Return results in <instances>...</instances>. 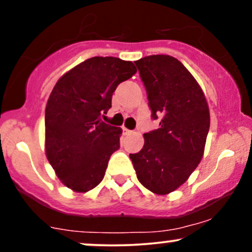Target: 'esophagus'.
<instances>
[{"mask_svg":"<svg viewBox=\"0 0 252 252\" xmlns=\"http://www.w3.org/2000/svg\"><path fill=\"white\" fill-rule=\"evenodd\" d=\"M123 132H124V134H126V135H130V134H131V130H129V129H126V126H123Z\"/></svg>","mask_w":252,"mask_h":252,"instance_id":"obj_1","label":"esophagus"}]
</instances>
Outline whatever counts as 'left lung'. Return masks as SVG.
<instances>
[{
  "mask_svg": "<svg viewBox=\"0 0 252 252\" xmlns=\"http://www.w3.org/2000/svg\"><path fill=\"white\" fill-rule=\"evenodd\" d=\"M160 128L143 135L144 146L130 154L138 181L158 195L187 181L204 156L210 109L195 78L174 57L156 54L136 60Z\"/></svg>",
  "mask_w": 252,
  "mask_h": 252,
  "instance_id": "left-lung-1",
  "label": "left lung"
}]
</instances>
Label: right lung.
Here are the masks:
<instances>
[{
  "label": "right lung",
  "mask_w": 252,
  "mask_h": 252,
  "mask_svg": "<svg viewBox=\"0 0 252 252\" xmlns=\"http://www.w3.org/2000/svg\"><path fill=\"white\" fill-rule=\"evenodd\" d=\"M137 72L131 62L94 57L59 78L45 110V152L59 180L84 193L103 180L122 129L100 121L118 84Z\"/></svg>",
  "instance_id": "add662e5"
}]
</instances>
